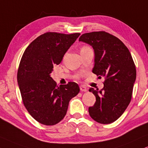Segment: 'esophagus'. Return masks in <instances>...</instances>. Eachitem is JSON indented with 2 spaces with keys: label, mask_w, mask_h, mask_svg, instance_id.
Masks as SVG:
<instances>
[{
  "label": "esophagus",
  "mask_w": 148,
  "mask_h": 148,
  "mask_svg": "<svg viewBox=\"0 0 148 148\" xmlns=\"http://www.w3.org/2000/svg\"><path fill=\"white\" fill-rule=\"evenodd\" d=\"M80 89L81 91H86L87 90V87L84 85H80Z\"/></svg>",
  "instance_id": "1"
}]
</instances>
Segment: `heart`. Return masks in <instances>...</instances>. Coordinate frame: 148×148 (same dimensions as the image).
Returning a JSON list of instances; mask_svg holds the SVG:
<instances>
[{
    "instance_id": "1",
    "label": "heart",
    "mask_w": 148,
    "mask_h": 148,
    "mask_svg": "<svg viewBox=\"0 0 148 148\" xmlns=\"http://www.w3.org/2000/svg\"><path fill=\"white\" fill-rule=\"evenodd\" d=\"M89 48V47H88V46H83V47L80 48V50H85V49H86V48Z\"/></svg>"
}]
</instances>
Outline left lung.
I'll use <instances>...</instances> for the list:
<instances>
[{"instance_id":"1","label":"left lung","mask_w":148,"mask_h":148,"mask_svg":"<svg viewBox=\"0 0 148 148\" xmlns=\"http://www.w3.org/2000/svg\"><path fill=\"white\" fill-rule=\"evenodd\" d=\"M79 41L92 46V72L105 79L101 90L89 89L96 101L89 107V113L97 122L111 124L124 113L131 100L136 74L131 54L119 39L103 31L84 33Z\"/></svg>"}]
</instances>
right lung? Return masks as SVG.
<instances>
[{
  "label": "right lung",
  "mask_w": 148,
  "mask_h": 148,
  "mask_svg": "<svg viewBox=\"0 0 148 148\" xmlns=\"http://www.w3.org/2000/svg\"><path fill=\"white\" fill-rule=\"evenodd\" d=\"M80 35L45 33L33 40L22 55L17 74L22 102L40 124H58L66 115L70 100L79 93L77 83L58 86L50 74Z\"/></svg>",
  "instance_id": "obj_1"
}]
</instances>
